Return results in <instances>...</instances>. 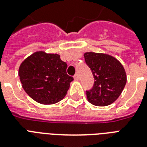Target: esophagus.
Returning <instances> with one entry per match:
<instances>
[{"instance_id": "1", "label": "esophagus", "mask_w": 147, "mask_h": 147, "mask_svg": "<svg viewBox=\"0 0 147 147\" xmlns=\"http://www.w3.org/2000/svg\"><path fill=\"white\" fill-rule=\"evenodd\" d=\"M78 79H79V77H78V76L76 74V75H75L74 76V80L75 81H78Z\"/></svg>"}]
</instances>
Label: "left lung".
<instances>
[{"label":"left lung","mask_w":147,"mask_h":147,"mask_svg":"<svg viewBox=\"0 0 147 147\" xmlns=\"http://www.w3.org/2000/svg\"><path fill=\"white\" fill-rule=\"evenodd\" d=\"M84 57L95 80L93 88L86 92L88 100L99 107L114 103L127 83L123 65L116 58L106 53L87 52L84 53Z\"/></svg>","instance_id":"8db88e82"}]
</instances>
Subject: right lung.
I'll return each instance as SVG.
<instances>
[{
  "instance_id": "obj_1",
  "label": "right lung",
  "mask_w": 147,
  "mask_h": 147,
  "mask_svg": "<svg viewBox=\"0 0 147 147\" xmlns=\"http://www.w3.org/2000/svg\"><path fill=\"white\" fill-rule=\"evenodd\" d=\"M66 69L59 54L36 51L21 62L18 75L22 87L32 99L53 105L65 98L73 81Z\"/></svg>"
}]
</instances>
